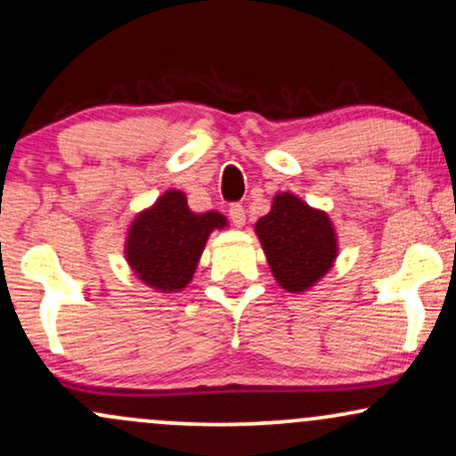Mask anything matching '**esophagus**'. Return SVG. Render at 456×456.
Masks as SVG:
<instances>
[{
	"instance_id": "1",
	"label": "esophagus",
	"mask_w": 456,
	"mask_h": 456,
	"mask_svg": "<svg viewBox=\"0 0 456 456\" xmlns=\"http://www.w3.org/2000/svg\"><path fill=\"white\" fill-rule=\"evenodd\" d=\"M229 218H232V223L235 227H244L246 223V210L240 203H233L232 208H229Z\"/></svg>"
}]
</instances>
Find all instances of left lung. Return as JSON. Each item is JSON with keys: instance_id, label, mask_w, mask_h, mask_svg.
Listing matches in <instances>:
<instances>
[{"instance_id": "left-lung-1", "label": "left lung", "mask_w": 456, "mask_h": 456, "mask_svg": "<svg viewBox=\"0 0 456 456\" xmlns=\"http://www.w3.org/2000/svg\"><path fill=\"white\" fill-rule=\"evenodd\" d=\"M270 272L287 294L313 289L338 257V235L328 212L294 192H276L270 212L255 223Z\"/></svg>"}]
</instances>
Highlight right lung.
<instances>
[{
    "instance_id": "add662e5",
    "label": "right lung",
    "mask_w": 456,
    "mask_h": 456,
    "mask_svg": "<svg viewBox=\"0 0 456 456\" xmlns=\"http://www.w3.org/2000/svg\"><path fill=\"white\" fill-rule=\"evenodd\" d=\"M224 227H229L224 214H195L184 191L169 188L134 214L124 238V257L130 272L151 291L177 294L195 276L212 232Z\"/></svg>"
}]
</instances>
